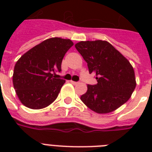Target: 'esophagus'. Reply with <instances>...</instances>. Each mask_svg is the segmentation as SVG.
Wrapping results in <instances>:
<instances>
[{
    "label": "esophagus",
    "mask_w": 152,
    "mask_h": 152,
    "mask_svg": "<svg viewBox=\"0 0 152 152\" xmlns=\"http://www.w3.org/2000/svg\"><path fill=\"white\" fill-rule=\"evenodd\" d=\"M70 82H71V83H72L73 85H76V84L78 83V82H75V81H72V80H71V81H70Z\"/></svg>",
    "instance_id": "obj_1"
}]
</instances>
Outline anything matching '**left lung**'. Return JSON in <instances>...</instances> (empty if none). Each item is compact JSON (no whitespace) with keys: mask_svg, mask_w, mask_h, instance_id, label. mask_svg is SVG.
Listing matches in <instances>:
<instances>
[{"mask_svg":"<svg viewBox=\"0 0 152 152\" xmlns=\"http://www.w3.org/2000/svg\"><path fill=\"white\" fill-rule=\"evenodd\" d=\"M75 47L98 82L88 84L87 92L81 95L88 108L98 113H110L129 99L137 85L134 69L119 51L102 40L80 42Z\"/></svg>","mask_w":152,"mask_h":152,"instance_id":"1","label":"left lung"}]
</instances>
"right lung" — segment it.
<instances>
[{
    "mask_svg": "<svg viewBox=\"0 0 152 152\" xmlns=\"http://www.w3.org/2000/svg\"><path fill=\"white\" fill-rule=\"evenodd\" d=\"M73 46L70 39L51 38L25 53L14 68L12 82L20 102L30 109L50 105L65 80L57 78L64 54Z\"/></svg>",
    "mask_w": 152,
    "mask_h": 152,
    "instance_id": "1",
    "label": "right lung"
}]
</instances>
